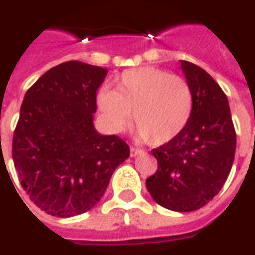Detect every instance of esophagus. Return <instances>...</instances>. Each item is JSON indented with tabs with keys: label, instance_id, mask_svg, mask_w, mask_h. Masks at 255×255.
<instances>
[{
	"label": "esophagus",
	"instance_id": "obj_1",
	"mask_svg": "<svg viewBox=\"0 0 255 255\" xmlns=\"http://www.w3.org/2000/svg\"><path fill=\"white\" fill-rule=\"evenodd\" d=\"M142 153V150L138 149V147H131L129 149V154H131V157H136V155H139Z\"/></svg>",
	"mask_w": 255,
	"mask_h": 255
}]
</instances>
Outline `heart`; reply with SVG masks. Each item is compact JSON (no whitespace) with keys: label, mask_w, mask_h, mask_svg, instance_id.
Segmentation results:
<instances>
[{"label":"heart","mask_w":255,"mask_h":255,"mask_svg":"<svg viewBox=\"0 0 255 255\" xmlns=\"http://www.w3.org/2000/svg\"><path fill=\"white\" fill-rule=\"evenodd\" d=\"M98 106L113 132L127 127L132 112L139 138L158 146L173 140L186 128L194 111V95L180 76L160 68L140 67L123 72L115 90H101Z\"/></svg>","instance_id":"obj_1"}]
</instances>
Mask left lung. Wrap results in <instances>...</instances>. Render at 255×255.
Returning a JSON list of instances; mask_svg holds the SVG:
<instances>
[{
	"label": "left lung",
	"instance_id": "left-lung-1",
	"mask_svg": "<svg viewBox=\"0 0 255 255\" xmlns=\"http://www.w3.org/2000/svg\"><path fill=\"white\" fill-rule=\"evenodd\" d=\"M194 95L191 119L176 138L151 150L158 168L146 180L155 202L173 212H192L212 201L234 164L236 133L228 98L205 69L180 61Z\"/></svg>",
	"mask_w": 255,
	"mask_h": 255
}]
</instances>
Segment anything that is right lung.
Wrapping results in <instances>:
<instances>
[{
    "mask_svg": "<svg viewBox=\"0 0 255 255\" xmlns=\"http://www.w3.org/2000/svg\"><path fill=\"white\" fill-rule=\"evenodd\" d=\"M106 75V68L67 61L25 93L12 157L23 188L47 214L65 219L94 208L129 157L123 139L94 127L97 91Z\"/></svg>",
    "mask_w": 255,
    "mask_h": 255,
    "instance_id": "add662e5",
    "label": "right lung"
}]
</instances>
